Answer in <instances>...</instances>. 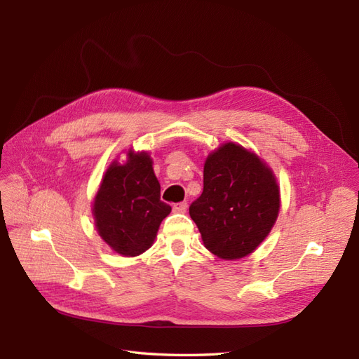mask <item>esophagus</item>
Masks as SVG:
<instances>
[{
    "label": "esophagus",
    "instance_id": "34e87169",
    "mask_svg": "<svg viewBox=\"0 0 359 359\" xmlns=\"http://www.w3.org/2000/svg\"><path fill=\"white\" fill-rule=\"evenodd\" d=\"M187 206H189L187 202L175 203V205H173V211H175V212H186L187 211Z\"/></svg>",
    "mask_w": 359,
    "mask_h": 359
}]
</instances>
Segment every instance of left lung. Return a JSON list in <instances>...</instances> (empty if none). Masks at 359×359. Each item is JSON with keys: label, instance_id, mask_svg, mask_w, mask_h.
Here are the masks:
<instances>
[{"label": "left lung", "instance_id": "left-lung-1", "mask_svg": "<svg viewBox=\"0 0 359 359\" xmlns=\"http://www.w3.org/2000/svg\"><path fill=\"white\" fill-rule=\"evenodd\" d=\"M203 245L224 260L248 256L262 244L280 212V187L253 151L226 142L203 165V191L190 205Z\"/></svg>", "mask_w": 359, "mask_h": 359}]
</instances>
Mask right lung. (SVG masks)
<instances>
[{
  "mask_svg": "<svg viewBox=\"0 0 359 359\" xmlns=\"http://www.w3.org/2000/svg\"><path fill=\"white\" fill-rule=\"evenodd\" d=\"M106 169L93 201L97 233L115 253L135 257L154 244L160 223L172 211L160 201V182L148 151H126Z\"/></svg>",
  "mask_w": 359,
  "mask_h": 359,
  "instance_id": "add662e5",
  "label": "right lung"
}]
</instances>
